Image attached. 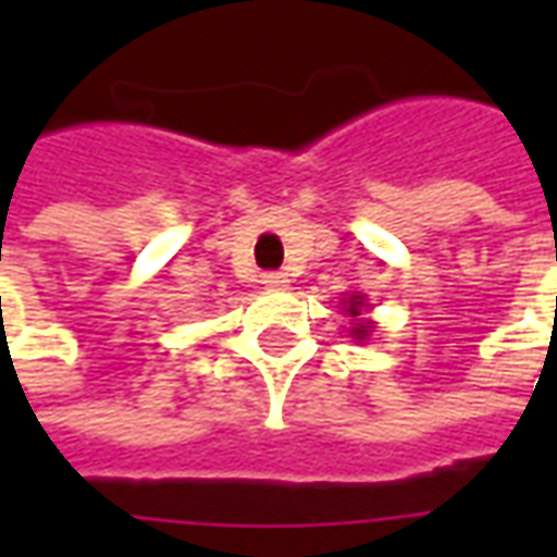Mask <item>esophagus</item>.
Wrapping results in <instances>:
<instances>
[{"label": "esophagus", "mask_w": 557, "mask_h": 557, "mask_svg": "<svg viewBox=\"0 0 557 557\" xmlns=\"http://www.w3.org/2000/svg\"><path fill=\"white\" fill-rule=\"evenodd\" d=\"M262 283H265L268 289H286V286H289V277H286L283 271H268L265 277H262Z\"/></svg>", "instance_id": "34e87169"}]
</instances>
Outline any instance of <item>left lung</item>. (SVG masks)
<instances>
[{
    "instance_id": "8db88e82",
    "label": "left lung",
    "mask_w": 557,
    "mask_h": 557,
    "mask_svg": "<svg viewBox=\"0 0 557 557\" xmlns=\"http://www.w3.org/2000/svg\"><path fill=\"white\" fill-rule=\"evenodd\" d=\"M343 310H346V313L351 315V322H355V327H351V337H355V339L370 337V331H373V322H370V319H361V310H367V298H363L361 292L349 295V298L343 301Z\"/></svg>"
}]
</instances>
